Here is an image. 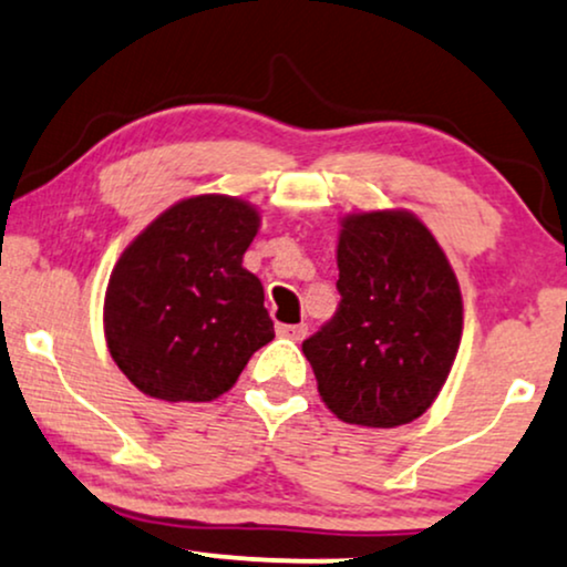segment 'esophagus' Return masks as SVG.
I'll return each instance as SVG.
<instances>
[{
    "label": "esophagus",
    "instance_id": "obj_1",
    "mask_svg": "<svg viewBox=\"0 0 567 567\" xmlns=\"http://www.w3.org/2000/svg\"><path fill=\"white\" fill-rule=\"evenodd\" d=\"M277 332L282 337H290V340H303L308 332V324H279Z\"/></svg>",
    "mask_w": 567,
    "mask_h": 567
}]
</instances>
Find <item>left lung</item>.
<instances>
[{
  "mask_svg": "<svg viewBox=\"0 0 567 567\" xmlns=\"http://www.w3.org/2000/svg\"><path fill=\"white\" fill-rule=\"evenodd\" d=\"M340 306L303 353L346 424L392 429L440 395L463 332V300L440 243L408 212L342 219Z\"/></svg>",
  "mask_w": 567,
  "mask_h": 567,
  "instance_id": "1",
  "label": "left lung"
}]
</instances>
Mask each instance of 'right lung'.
Segmentation results:
<instances>
[{
  "mask_svg": "<svg viewBox=\"0 0 567 567\" xmlns=\"http://www.w3.org/2000/svg\"><path fill=\"white\" fill-rule=\"evenodd\" d=\"M259 212L233 196L185 198L159 214L114 264L104 334L143 395L209 403L271 342L259 277L243 254Z\"/></svg>",
  "mask_w": 567,
  "mask_h": 567,
  "instance_id": "right-lung-1",
  "label": "right lung"
}]
</instances>
